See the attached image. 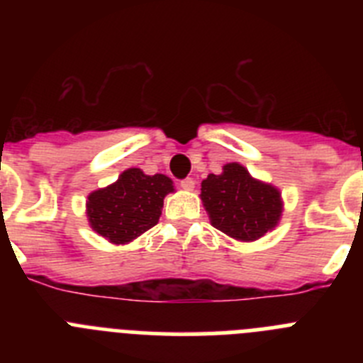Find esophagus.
<instances>
[{
	"label": "esophagus",
	"mask_w": 363,
	"mask_h": 363,
	"mask_svg": "<svg viewBox=\"0 0 363 363\" xmlns=\"http://www.w3.org/2000/svg\"><path fill=\"white\" fill-rule=\"evenodd\" d=\"M179 187L185 189V191H192V189H194V179L192 178L182 179V182H179Z\"/></svg>",
	"instance_id": "34e87169"
}]
</instances>
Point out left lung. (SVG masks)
<instances>
[{"label": "left lung", "mask_w": 363, "mask_h": 363, "mask_svg": "<svg viewBox=\"0 0 363 363\" xmlns=\"http://www.w3.org/2000/svg\"><path fill=\"white\" fill-rule=\"evenodd\" d=\"M201 201L213 227L240 242H255L280 221L284 201L277 187L252 178L240 163L201 182Z\"/></svg>", "instance_id": "8db88e82"}]
</instances>
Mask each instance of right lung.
<instances>
[{
	"label": "right lung",
	"instance_id": "obj_1",
	"mask_svg": "<svg viewBox=\"0 0 363 363\" xmlns=\"http://www.w3.org/2000/svg\"><path fill=\"white\" fill-rule=\"evenodd\" d=\"M172 191V179L165 174L149 176L142 169H127L118 182L89 194V225L114 245L133 242L158 223L163 198Z\"/></svg>",
	"mask_w": 363,
	"mask_h": 363
}]
</instances>
